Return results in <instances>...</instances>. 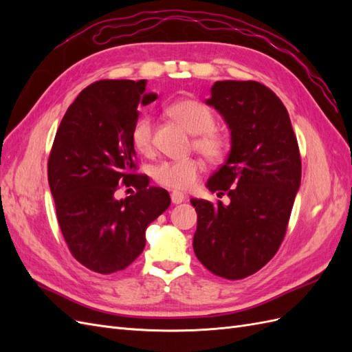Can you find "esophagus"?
I'll use <instances>...</instances> for the list:
<instances>
[{"label": "esophagus", "instance_id": "esophagus-1", "mask_svg": "<svg viewBox=\"0 0 352 352\" xmlns=\"http://www.w3.org/2000/svg\"><path fill=\"white\" fill-rule=\"evenodd\" d=\"M170 198H172L173 204H180V202H184L186 199V197L182 192H177V190H173L172 195H170Z\"/></svg>", "mask_w": 352, "mask_h": 352}]
</instances>
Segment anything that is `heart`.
I'll return each mask as SVG.
<instances>
[{
	"mask_svg": "<svg viewBox=\"0 0 352 352\" xmlns=\"http://www.w3.org/2000/svg\"><path fill=\"white\" fill-rule=\"evenodd\" d=\"M167 113L185 129L197 135L194 145L210 162L219 163L229 151V140L216 129V117L206 104L197 100H179L167 107ZM154 124L150 117H142L133 124L132 144L135 150L148 155L153 151ZM204 170V163L197 157L164 160L153 168V177L158 185L185 190L192 186Z\"/></svg>",
	"mask_w": 352,
	"mask_h": 352,
	"instance_id": "obj_1",
	"label": "heart"
}]
</instances>
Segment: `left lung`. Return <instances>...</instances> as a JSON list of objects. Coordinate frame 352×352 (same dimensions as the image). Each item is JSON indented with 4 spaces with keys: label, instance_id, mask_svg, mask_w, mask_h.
<instances>
[{
    "label": "left lung",
    "instance_id": "left-lung-1",
    "mask_svg": "<svg viewBox=\"0 0 352 352\" xmlns=\"http://www.w3.org/2000/svg\"><path fill=\"white\" fill-rule=\"evenodd\" d=\"M206 104L230 131L228 160L207 188L230 204L190 199L198 214L194 252L206 269L236 280L278 252L301 184V157L289 114L272 89L254 80H219Z\"/></svg>",
    "mask_w": 352,
    "mask_h": 352
}]
</instances>
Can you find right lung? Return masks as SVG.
Listing matches in <instances>:
<instances>
[{"label":"right lung","mask_w":352,"mask_h":352,"mask_svg":"<svg viewBox=\"0 0 352 352\" xmlns=\"http://www.w3.org/2000/svg\"><path fill=\"white\" fill-rule=\"evenodd\" d=\"M146 80H100L67 109L48 160V184L72 255L101 274L126 269L145 248V230L168 208L166 189L136 175L132 129L138 105L157 100ZM137 194L116 200L118 185Z\"/></svg>","instance_id":"right-lung-1"}]
</instances>
